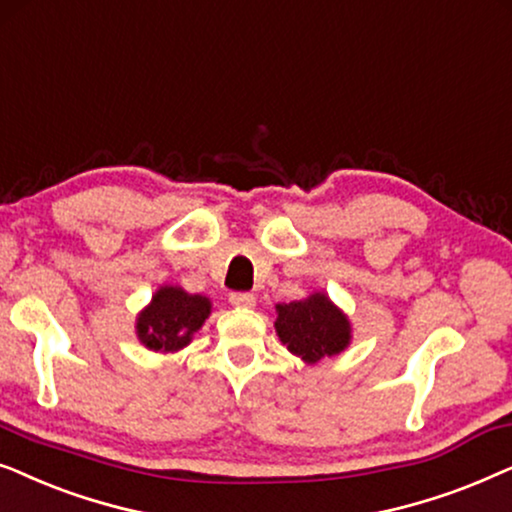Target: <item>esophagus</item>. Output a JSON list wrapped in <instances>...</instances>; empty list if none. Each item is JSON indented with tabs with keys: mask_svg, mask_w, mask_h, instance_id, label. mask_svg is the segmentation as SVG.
Segmentation results:
<instances>
[{
	"mask_svg": "<svg viewBox=\"0 0 512 512\" xmlns=\"http://www.w3.org/2000/svg\"><path fill=\"white\" fill-rule=\"evenodd\" d=\"M229 302L231 306H238V309H250V306H255V295H250V292H231Z\"/></svg>",
	"mask_w": 512,
	"mask_h": 512,
	"instance_id": "34e87169",
	"label": "esophagus"
}]
</instances>
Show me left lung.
Wrapping results in <instances>:
<instances>
[{"mask_svg": "<svg viewBox=\"0 0 512 512\" xmlns=\"http://www.w3.org/2000/svg\"><path fill=\"white\" fill-rule=\"evenodd\" d=\"M276 332L281 342L306 363L337 356L351 339L349 320L325 295L276 306Z\"/></svg>", "mask_w": 512, "mask_h": 512, "instance_id": "1", "label": "left lung"}]
</instances>
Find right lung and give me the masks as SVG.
I'll use <instances>...</instances> for the list:
<instances>
[{
  "label": "right lung",
  "mask_w": 512,
  "mask_h": 512,
  "mask_svg": "<svg viewBox=\"0 0 512 512\" xmlns=\"http://www.w3.org/2000/svg\"><path fill=\"white\" fill-rule=\"evenodd\" d=\"M210 313V302L201 295H189L180 288H161L152 304L140 313L138 337L147 349L177 351L189 344V339Z\"/></svg>",
  "instance_id": "obj_1"
}]
</instances>
